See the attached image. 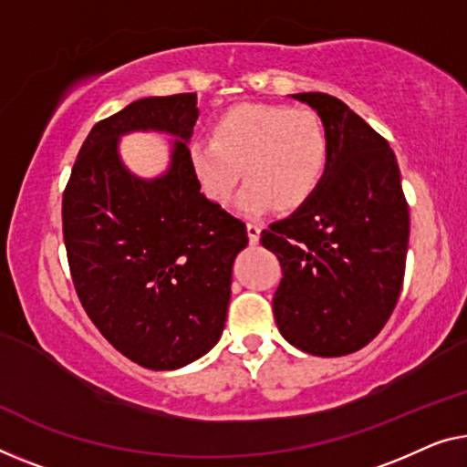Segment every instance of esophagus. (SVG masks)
Returning a JSON list of instances; mask_svg holds the SVG:
<instances>
[{"label":"esophagus","mask_w":467,"mask_h":467,"mask_svg":"<svg viewBox=\"0 0 467 467\" xmlns=\"http://www.w3.org/2000/svg\"><path fill=\"white\" fill-rule=\"evenodd\" d=\"M260 231H262V228L257 226L255 222H247V236H249V241L254 243V245L257 241H260Z\"/></svg>","instance_id":"34e87169"}]
</instances>
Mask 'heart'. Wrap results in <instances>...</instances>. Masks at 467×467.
Segmentation results:
<instances>
[{
    "instance_id": "heart-1",
    "label": "heart",
    "mask_w": 467,
    "mask_h": 467,
    "mask_svg": "<svg viewBox=\"0 0 467 467\" xmlns=\"http://www.w3.org/2000/svg\"><path fill=\"white\" fill-rule=\"evenodd\" d=\"M189 159L201 189L215 203L233 199L255 215L275 207L289 213L321 189L331 163V138L321 117L306 109L247 102L226 110L212 140H194Z\"/></svg>"
}]
</instances>
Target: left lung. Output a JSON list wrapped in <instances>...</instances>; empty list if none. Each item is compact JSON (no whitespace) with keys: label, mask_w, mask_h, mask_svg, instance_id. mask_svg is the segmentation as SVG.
I'll return each mask as SVG.
<instances>
[{"label":"left lung","mask_w":467,"mask_h":467,"mask_svg":"<svg viewBox=\"0 0 467 467\" xmlns=\"http://www.w3.org/2000/svg\"><path fill=\"white\" fill-rule=\"evenodd\" d=\"M321 117L331 163L308 203L262 231L281 262L275 321L291 346L344 357L384 329L399 302L409 207L389 144L336 96L291 94Z\"/></svg>","instance_id":"8db88e82"}]
</instances>
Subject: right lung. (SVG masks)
<instances>
[{"label":"right lung","mask_w":467,"mask_h":467,"mask_svg":"<svg viewBox=\"0 0 467 467\" xmlns=\"http://www.w3.org/2000/svg\"><path fill=\"white\" fill-rule=\"evenodd\" d=\"M197 94L150 96L96 123L62 197L68 266L88 317L123 357L173 371L212 350L224 331L233 264L247 247L241 220L201 192L189 142ZM171 135L155 179L127 170L123 135Z\"/></svg>","instance_id":"1"}]
</instances>
